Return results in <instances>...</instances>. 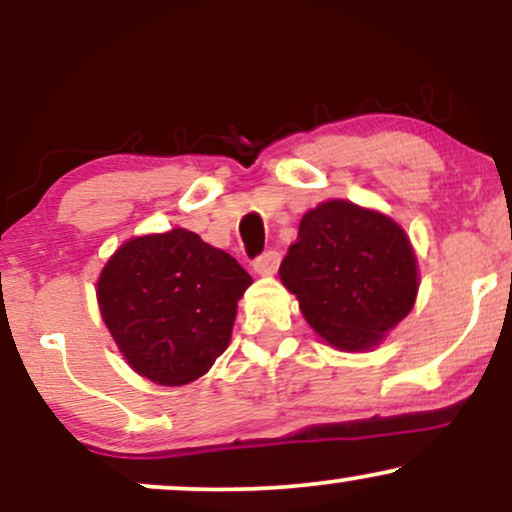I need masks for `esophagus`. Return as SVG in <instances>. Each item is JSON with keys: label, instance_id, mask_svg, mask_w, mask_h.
Segmentation results:
<instances>
[{"label": "esophagus", "instance_id": "esophagus-1", "mask_svg": "<svg viewBox=\"0 0 512 512\" xmlns=\"http://www.w3.org/2000/svg\"><path fill=\"white\" fill-rule=\"evenodd\" d=\"M252 269H255L257 274H264V276L274 274L276 269H279V252H276V250L262 252V255L257 257L255 262H252Z\"/></svg>", "mask_w": 512, "mask_h": 512}]
</instances>
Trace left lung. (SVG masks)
Instances as JSON below:
<instances>
[{
	"instance_id": "left-lung-1",
	"label": "left lung",
	"mask_w": 512,
	"mask_h": 512,
	"mask_svg": "<svg viewBox=\"0 0 512 512\" xmlns=\"http://www.w3.org/2000/svg\"><path fill=\"white\" fill-rule=\"evenodd\" d=\"M308 325L339 351H368L411 313L419 264L404 228L349 199L305 211L279 267Z\"/></svg>"
}]
</instances>
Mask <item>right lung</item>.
<instances>
[{
  "label": "right lung",
  "mask_w": 512,
  "mask_h": 512,
  "mask_svg": "<svg viewBox=\"0 0 512 512\" xmlns=\"http://www.w3.org/2000/svg\"><path fill=\"white\" fill-rule=\"evenodd\" d=\"M252 276L187 228L129 238L98 276L101 317L129 368L178 387L202 378L231 342Z\"/></svg>",
  "instance_id": "add662e5"
}]
</instances>
